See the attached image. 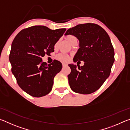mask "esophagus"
<instances>
[{
	"mask_svg": "<svg viewBox=\"0 0 130 130\" xmlns=\"http://www.w3.org/2000/svg\"><path fill=\"white\" fill-rule=\"evenodd\" d=\"M62 66H63V67H67V64H66V63H62Z\"/></svg>",
	"mask_w": 130,
	"mask_h": 130,
	"instance_id": "34e87169",
	"label": "esophagus"
}]
</instances>
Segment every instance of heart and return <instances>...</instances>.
Here are the masks:
<instances>
[{
  "mask_svg": "<svg viewBox=\"0 0 130 130\" xmlns=\"http://www.w3.org/2000/svg\"><path fill=\"white\" fill-rule=\"evenodd\" d=\"M76 39V37L73 36H72V35H69V36L66 37V39H67V41L70 44H71L72 42H73L74 39ZM56 46H57V44L55 45V47H56ZM57 58L58 59V60L62 61V62H67V61H68V60H69V57H68V56L64 54H58L57 57Z\"/></svg>",
  "mask_w": 130,
  "mask_h": 130,
  "instance_id": "heart-1",
  "label": "heart"
}]
</instances>
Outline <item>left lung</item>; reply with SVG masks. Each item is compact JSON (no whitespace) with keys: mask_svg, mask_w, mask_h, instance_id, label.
Masks as SVG:
<instances>
[{"mask_svg":"<svg viewBox=\"0 0 130 130\" xmlns=\"http://www.w3.org/2000/svg\"><path fill=\"white\" fill-rule=\"evenodd\" d=\"M79 41V49L73 62L83 61L82 67L70 63L68 76L70 88L76 93L87 94L99 89L108 77L115 61V53L107 32L98 25L85 23L69 28L65 34Z\"/></svg>","mask_w":130,"mask_h":130,"instance_id":"8db88e82","label":"left lung"}]
</instances>
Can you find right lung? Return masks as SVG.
<instances>
[{
    "label": "right lung",
    "mask_w": 130,
    "mask_h": 130,
    "mask_svg": "<svg viewBox=\"0 0 130 130\" xmlns=\"http://www.w3.org/2000/svg\"><path fill=\"white\" fill-rule=\"evenodd\" d=\"M65 31L34 26L21 30L13 40L9 56L11 72L21 88L31 96L40 98L52 91L62 63L54 60L47 64L42 58L54 51L55 44Z\"/></svg>",
    "instance_id": "right-lung-1"
}]
</instances>
